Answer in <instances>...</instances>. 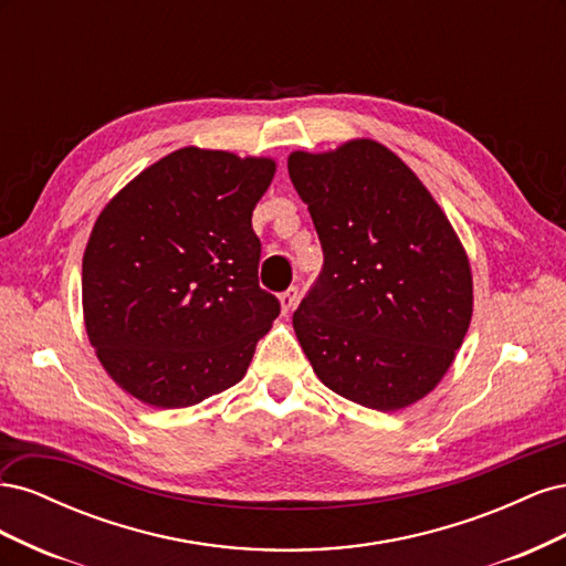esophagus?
Segmentation results:
<instances>
[{
  "instance_id": "obj_1",
  "label": "esophagus",
  "mask_w": 566,
  "mask_h": 566,
  "mask_svg": "<svg viewBox=\"0 0 566 566\" xmlns=\"http://www.w3.org/2000/svg\"><path fill=\"white\" fill-rule=\"evenodd\" d=\"M279 302H281V312H283V314L293 312L295 304H297V287H287L285 293H281Z\"/></svg>"
}]
</instances>
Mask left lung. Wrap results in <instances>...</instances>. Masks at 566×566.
Segmentation results:
<instances>
[{
  "instance_id": "8db88e82",
  "label": "left lung",
  "mask_w": 566,
  "mask_h": 566,
  "mask_svg": "<svg viewBox=\"0 0 566 566\" xmlns=\"http://www.w3.org/2000/svg\"><path fill=\"white\" fill-rule=\"evenodd\" d=\"M287 175L323 248L321 276L293 316L318 380L385 413L420 401L472 318L470 260L449 217L373 139L290 153Z\"/></svg>"
}]
</instances>
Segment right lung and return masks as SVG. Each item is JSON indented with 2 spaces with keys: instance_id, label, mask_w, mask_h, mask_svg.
<instances>
[{
  "instance_id": "right-lung-1",
  "label": "right lung",
  "mask_w": 566,
  "mask_h": 566,
  "mask_svg": "<svg viewBox=\"0 0 566 566\" xmlns=\"http://www.w3.org/2000/svg\"><path fill=\"white\" fill-rule=\"evenodd\" d=\"M276 160L179 148L101 210L82 312L101 366L134 399L186 408L243 380L281 304L260 287L252 210Z\"/></svg>"
}]
</instances>
